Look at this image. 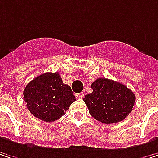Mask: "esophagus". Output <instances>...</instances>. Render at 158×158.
<instances>
[{
  "mask_svg": "<svg viewBox=\"0 0 158 158\" xmlns=\"http://www.w3.org/2000/svg\"><path fill=\"white\" fill-rule=\"evenodd\" d=\"M83 97H84V93H83V92L76 94V98H82Z\"/></svg>",
  "mask_w": 158,
  "mask_h": 158,
  "instance_id": "34e87169",
  "label": "esophagus"
}]
</instances>
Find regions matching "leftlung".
Segmentation results:
<instances>
[{
	"instance_id": "1",
	"label": "left lung",
	"mask_w": 158,
	"mask_h": 158,
	"mask_svg": "<svg viewBox=\"0 0 158 158\" xmlns=\"http://www.w3.org/2000/svg\"><path fill=\"white\" fill-rule=\"evenodd\" d=\"M92 93L83 98L89 114L105 124L124 120L132 111L136 96L119 82L108 79H97L91 84Z\"/></svg>"
}]
</instances>
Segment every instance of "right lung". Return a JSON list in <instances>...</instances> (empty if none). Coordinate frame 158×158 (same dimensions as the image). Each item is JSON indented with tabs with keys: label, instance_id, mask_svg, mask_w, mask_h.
Masks as SVG:
<instances>
[{
	"label": "right lung",
	"instance_id": "1",
	"mask_svg": "<svg viewBox=\"0 0 158 158\" xmlns=\"http://www.w3.org/2000/svg\"><path fill=\"white\" fill-rule=\"evenodd\" d=\"M23 96L30 112L45 122L59 119L76 100L58 72H47L32 79L25 87Z\"/></svg>",
	"mask_w": 158,
	"mask_h": 158
}]
</instances>
